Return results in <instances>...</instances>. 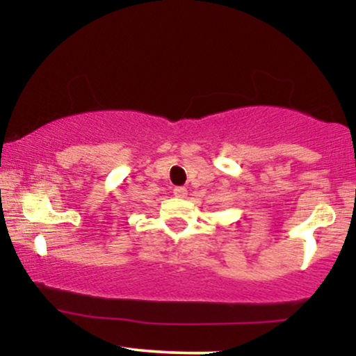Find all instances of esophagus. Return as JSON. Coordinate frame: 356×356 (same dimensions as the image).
I'll use <instances>...</instances> for the list:
<instances>
[{"label": "esophagus", "mask_w": 356, "mask_h": 356, "mask_svg": "<svg viewBox=\"0 0 356 356\" xmlns=\"http://www.w3.org/2000/svg\"><path fill=\"white\" fill-rule=\"evenodd\" d=\"M173 194L177 197H186V194H188V189L184 188V186H177V188H173Z\"/></svg>", "instance_id": "esophagus-1"}]
</instances>
